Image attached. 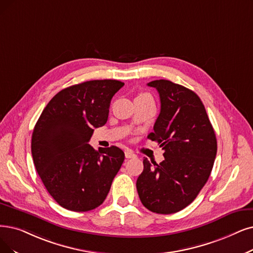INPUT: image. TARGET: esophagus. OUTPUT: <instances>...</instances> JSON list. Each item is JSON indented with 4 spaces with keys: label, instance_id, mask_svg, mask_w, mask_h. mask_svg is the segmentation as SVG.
Here are the masks:
<instances>
[{
    "label": "esophagus",
    "instance_id": "obj_1",
    "mask_svg": "<svg viewBox=\"0 0 253 253\" xmlns=\"http://www.w3.org/2000/svg\"><path fill=\"white\" fill-rule=\"evenodd\" d=\"M125 156H126V159H132V158H135V157H136L135 153H133V151L129 150V149H126V150Z\"/></svg>",
    "mask_w": 253,
    "mask_h": 253
}]
</instances>
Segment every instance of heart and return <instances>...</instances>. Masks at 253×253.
<instances>
[{
    "instance_id": "heart-1",
    "label": "heart",
    "mask_w": 253,
    "mask_h": 253,
    "mask_svg": "<svg viewBox=\"0 0 253 253\" xmlns=\"http://www.w3.org/2000/svg\"><path fill=\"white\" fill-rule=\"evenodd\" d=\"M139 96H150V94L147 93V92H142V93L139 94Z\"/></svg>"
}]
</instances>
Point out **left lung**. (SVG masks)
<instances>
[{
	"mask_svg": "<svg viewBox=\"0 0 253 253\" xmlns=\"http://www.w3.org/2000/svg\"><path fill=\"white\" fill-rule=\"evenodd\" d=\"M158 90L161 111L147 138L157 141L165 160L145 158L136 187L141 203L157 214L185 209L204 188L217 154L215 130L199 96L168 80L147 84Z\"/></svg>",
	"mask_w": 253,
	"mask_h": 253,
	"instance_id": "obj_1",
	"label": "left lung"
}]
</instances>
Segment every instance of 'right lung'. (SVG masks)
I'll use <instances>...</instances> for the list:
<instances>
[{
	"instance_id": "1",
	"label": "right lung",
	"mask_w": 253,
	"mask_h": 253,
	"mask_svg": "<svg viewBox=\"0 0 253 253\" xmlns=\"http://www.w3.org/2000/svg\"><path fill=\"white\" fill-rule=\"evenodd\" d=\"M125 83L93 80L73 85L49 100L35 125L31 150L44 187L62 208L91 211L104 203L125 161L117 146L88 144L108 120L111 99Z\"/></svg>"
}]
</instances>
